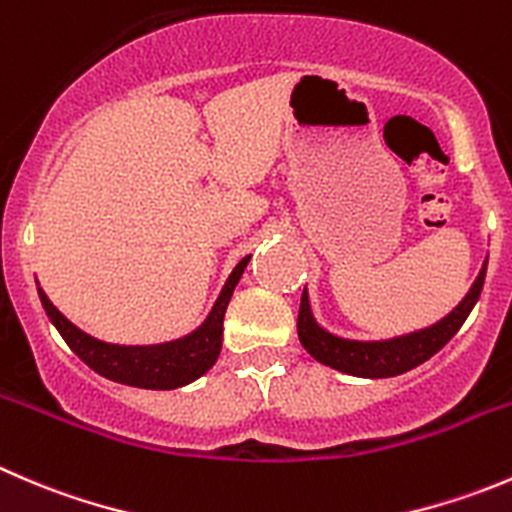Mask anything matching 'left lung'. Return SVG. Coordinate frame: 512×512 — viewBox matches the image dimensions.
<instances>
[{
  "label": "left lung",
  "mask_w": 512,
  "mask_h": 512,
  "mask_svg": "<svg viewBox=\"0 0 512 512\" xmlns=\"http://www.w3.org/2000/svg\"><path fill=\"white\" fill-rule=\"evenodd\" d=\"M485 267L480 270L478 280L473 282L470 292L465 300L450 312L448 317L438 322V325L428 327V330L413 332V335L395 337V340H382V342H355V340H342V337L330 335L322 330L315 322L310 312V302H307V290L302 292L300 300V315H297V335H300L302 347L315 357L322 365H330L335 370L347 372V375L357 377H393L403 375V372L413 370L420 362L433 357L450 337L463 327L465 317L478 302L480 290L485 282Z\"/></svg>",
  "instance_id": "1"
}]
</instances>
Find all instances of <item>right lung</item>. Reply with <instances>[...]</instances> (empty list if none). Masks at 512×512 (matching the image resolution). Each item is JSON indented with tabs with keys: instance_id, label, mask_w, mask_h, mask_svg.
Returning <instances> with one entry per match:
<instances>
[{
	"instance_id": "obj_1",
	"label": "right lung",
	"mask_w": 512,
	"mask_h": 512,
	"mask_svg": "<svg viewBox=\"0 0 512 512\" xmlns=\"http://www.w3.org/2000/svg\"><path fill=\"white\" fill-rule=\"evenodd\" d=\"M250 257L240 262L232 270L230 280L222 287L220 297H217L215 307H212L210 317L200 330L192 335L182 337V340L165 342V345H147V347H124V345H107L79 327H74L57 307L49 302V297L39 290V300H42L44 312L59 335L64 337L74 355L82 362H87L94 372L102 377L122 385H132V388H147V390H175L187 385V382L197 380L202 372L210 370L217 362L222 350V322H225V310L230 305V297L235 292L237 282H240L242 272H245Z\"/></svg>"
}]
</instances>
